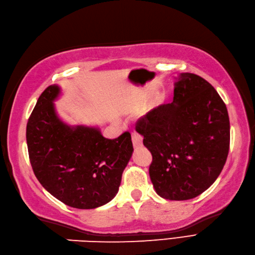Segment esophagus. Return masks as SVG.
Returning a JSON list of instances; mask_svg holds the SVG:
<instances>
[{"mask_svg": "<svg viewBox=\"0 0 255 255\" xmlns=\"http://www.w3.org/2000/svg\"><path fill=\"white\" fill-rule=\"evenodd\" d=\"M131 139H132V144H133V147H134V148L140 147V146L142 145V136H141L139 133L132 132Z\"/></svg>", "mask_w": 255, "mask_h": 255, "instance_id": "obj_1", "label": "esophagus"}]
</instances>
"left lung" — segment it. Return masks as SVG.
I'll return each instance as SVG.
<instances>
[{
  "instance_id": "obj_1",
  "label": "left lung",
  "mask_w": 255,
  "mask_h": 255,
  "mask_svg": "<svg viewBox=\"0 0 255 255\" xmlns=\"http://www.w3.org/2000/svg\"><path fill=\"white\" fill-rule=\"evenodd\" d=\"M135 130L152 154L149 178L169 200L197 197L223 169L230 149V117L224 101L205 78L181 73L173 101L140 117Z\"/></svg>"
}]
</instances>
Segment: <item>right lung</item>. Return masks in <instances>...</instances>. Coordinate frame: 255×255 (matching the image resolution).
Instances as JSON below:
<instances>
[{
    "instance_id": "1",
    "label": "right lung",
    "mask_w": 255,
    "mask_h": 255,
    "mask_svg": "<svg viewBox=\"0 0 255 255\" xmlns=\"http://www.w3.org/2000/svg\"><path fill=\"white\" fill-rule=\"evenodd\" d=\"M57 85L45 89L27 124L32 169L48 193L67 206L95 209L112 200L133 147L128 131L107 139L97 128L70 127L55 112Z\"/></svg>"
}]
</instances>
